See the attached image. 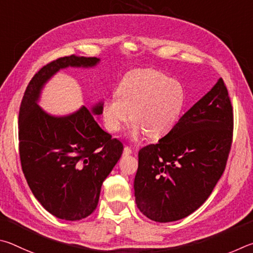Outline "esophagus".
Masks as SVG:
<instances>
[{
    "mask_svg": "<svg viewBox=\"0 0 253 253\" xmlns=\"http://www.w3.org/2000/svg\"><path fill=\"white\" fill-rule=\"evenodd\" d=\"M131 153H132V149L130 147H124L123 156H130Z\"/></svg>",
    "mask_w": 253,
    "mask_h": 253,
    "instance_id": "obj_1",
    "label": "esophagus"
}]
</instances>
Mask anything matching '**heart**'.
<instances>
[{
  "mask_svg": "<svg viewBox=\"0 0 253 253\" xmlns=\"http://www.w3.org/2000/svg\"><path fill=\"white\" fill-rule=\"evenodd\" d=\"M115 94L117 97H109L102 106L106 129L121 131L132 118L133 134L145 132L152 139H160L173 130L185 103L181 83L154 69L127 72Z\"/></svg>",
  "mask_w": 253,
  "mask_h": 253,
  "instance_id": "heart-1",
  "label": "heart"
}]
</instances>
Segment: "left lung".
Instances as JSON below:
<instances>
[{
  "label": "left lung",
  "instance_id": "1",
  "mask_svg": "<svg viewBox=\"0 0 253 253\" xmlns=\"http://www.w3.org/2000/svg\"><path fill=\"white\" fill-rule=\"evenodd\" d=\"M233 108L222 79L190 108L170 133L139 151L134 196L157 222L183 219L200 208L227 166Z\"/></svg>",
  "mask_w": 253,
  "mask_h": 253
}]
</instances>
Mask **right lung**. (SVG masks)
Wrapping results in <instances>:
<instances>
[{"label":"right lung","mask_w":253,"mask_h":253,"mask_svg":"<svg viewBox=\"0 0 253 253\" xmlns=\"http://www.w3.org/2000/svg\"><path fill=\"white\" fill-rule=\"evenodd\" d=\"M96 57L64 56L40 69L26 86L19 112V152L31 191L56 218L77 221L95 210L103 181L117 165L123 143L102 130L85 106L68 117L48 115L37 104L48 79L66 66H93Z\"/></svg>","instance_id":"add662e5"}]
</instances>
